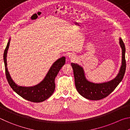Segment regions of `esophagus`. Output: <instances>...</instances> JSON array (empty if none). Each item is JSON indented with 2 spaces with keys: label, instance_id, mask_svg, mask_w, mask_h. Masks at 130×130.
<instances>
[{
  "label": "esophagus",
  "instance_id": "esophagus-1",
  "mask_svg": "<svg viewBox=\"0 0 130 130\" xmlns=\"http://www.w3.org/2000/svg\"><path fill=\"white\" fill-rule=\"evenodd\" d=\"M68 57H69V58L70 59V60H76V56H74V54H71L69 55V56H68Z\"/></svg>",
  "mask_w": 130,
  "mask_h": 130
}]
</instances>
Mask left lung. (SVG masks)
Segmentation results:
<instances>
[{
  "label": "left lung",
  "instance_id": "1",
  "mask_svg": "<svg viewBox=\"0 0 130 130\" xmlns=\"http://www.w3.org/2000/svg\"><path fill=\"white\" fill-rule=\"evenodd\" d=\"M119 45L122 51V65L117 76L107 82L94 83L89 81L86 78L84 70L81 66L77 63H71L77 91L84 98L92 100L102 99L112 92L122 81L126 72V63L125 60L126 48L124 42L120 38H119Z\"/></svg>",
  "mask_w": 130,
  "mask_h": 130
}]
</instances>
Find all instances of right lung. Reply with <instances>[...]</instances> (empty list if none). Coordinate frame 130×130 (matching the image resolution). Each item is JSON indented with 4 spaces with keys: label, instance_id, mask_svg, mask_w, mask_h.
<instances>
[{
    "label": "right lung",
    "instance_id": "right-lung-1",
    "mask_svg": "<svg viewBox=\"0 0 130 130\" xmlns=\"http://www.w3.org/2000/svg\"><path fill=\"white\" fill-rule=\"evenodd\" d=\"M10 39L11 38L8 40L3 54L6 78L10 87L18 94L30 102L40 103L47 99L54 93L56 87L55 78L61 68L65 63V57H61L55 61L47 72L45 78L38 84L32 87L20 86L17 85L13 81L7 69V54L9 47Z\"/></svg>",
    "mask_w": 130,
    "mask_h": 130
}]
</instances>
